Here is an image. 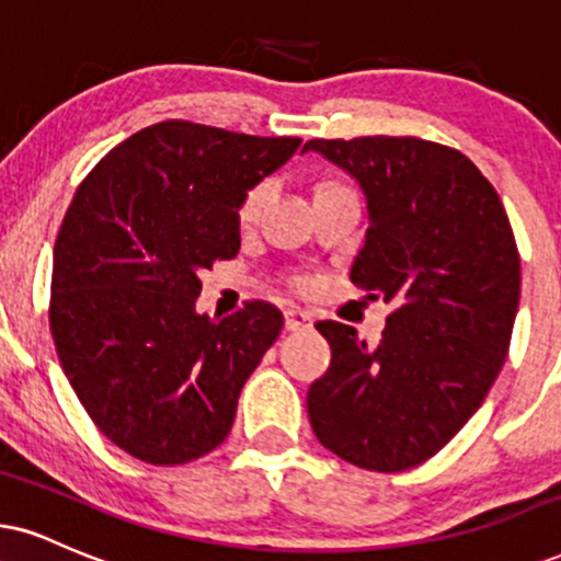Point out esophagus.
<instances>
[{
  "label": "esophagus",
  "instance_id": "34e87169",
  "mask_svg": "<svg viewBox=\"0 0 561 561\" xmlns=\"http://www.w3.org/2000/svg\"><path fill=\"white\" fill-rule=\"evenodd\" d=\"M313 327V319L300 308H287L285 310V329L287 332H306V329Z\"/></svg>",
  "mask_w": 561,
  "mask_h": 561
}]
</instances>
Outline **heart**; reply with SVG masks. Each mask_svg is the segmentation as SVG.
<instances>
[{
    "mask_svg": "<svg viewBox=\"0 0 561 561\" xmlns=\"http://www.w3.org/2000/svg\"><path fill=\"white\" fill-rule=\"evenodd\" d=\"M268 195H272V182L268 180H261V182H255L253 187H248V193L242 195L240 208H238L240 221H253L255 216L261 214V208L266 206Z\"/></svg>",
    "mask_w": 561,
    "mask_h": 561,
    "instance_id": "heart-1",
    "label": "heart"
}]
</instances>
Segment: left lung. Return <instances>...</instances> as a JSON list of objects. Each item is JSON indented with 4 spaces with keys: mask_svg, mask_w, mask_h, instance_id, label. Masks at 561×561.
<instances>
[{
    "mask_svg": "<svg viewBox=\"0 0 561 561\" xmlns=\"http://www.w3.org/2000/svg\"><path fill=\"white\" fill-rule=\"evenodd\" d=\"M366 193L350 279L394 300L379 345L340 321L316 329L332 363L308 389L313 434L357 468L400 473L434 457L481 408L510 353L519 253L507 211L457 148L413 135L313 138Z\"/></svg>",
    "mask_w": 561,
    "mask_h": 561,
    "instance_id": "8db88e82",
    "label": "left lung"
}]
</instances>
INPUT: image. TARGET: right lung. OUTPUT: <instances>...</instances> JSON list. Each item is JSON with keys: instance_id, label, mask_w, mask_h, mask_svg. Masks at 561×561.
I'll return each mask as SVG.
<instances>
[{"instance_id": "obj_1", "label": "right lung", "mask_w": 561, "mask_h": 561, "mask_svg": "<svg viewBox=\"0 0 561 561\" xmlns=\"http://www.w3.org/2000/svg\"><path fill=\"white\" fill-rule=\"evenodd\" d=\"M300 144L167 119L78 185L54 242L49 327L85 413L127 455L182 465L227 438L285 319L263 300L195 313L198 276L238 255L242 195Z\"/></svg>"}]
</instances>
